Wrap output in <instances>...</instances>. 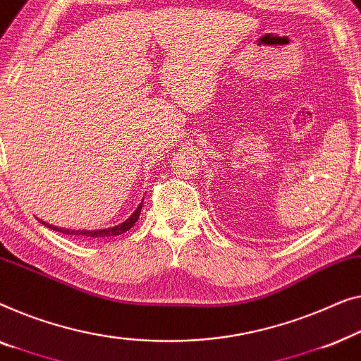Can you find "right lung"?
Instances as JSON below:
<instances>
[{"label": "right lung", "instance_id": "1", "mask_svg": "<svg viewBox=\"0 0 361 361\" xmlns=\"http://www.w3.org/2000/svg\"><path fill=\"white\" fill-rule=\"evenodd\" d=\"M144 202V201H142ZM142 202L139 206H137V209L132 212V214L126 219L124 222H121V224L118 226H113V227H108V229H98V231H70V229H59V227L55 226H49L45 224V222H42V224H45L47 227H50V229L57 231V232H63L67 233V235H73V237H83V238H109V237H116V235H121V233L128 232L132 226L135 224L137 219H139L140 216V211H142Z\"/></svg>", "mask_w": 361, "mask_h": 361}]
</instances>
